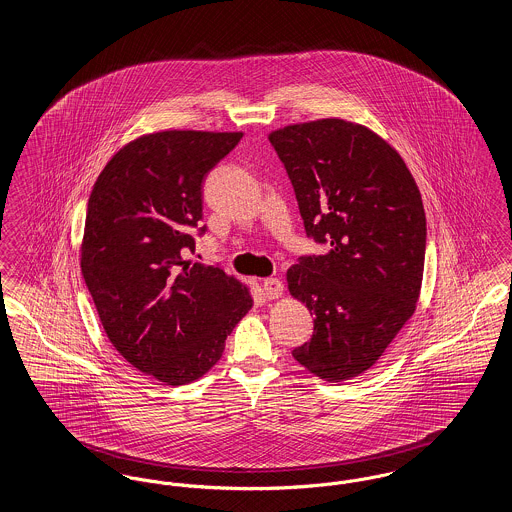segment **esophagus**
<instances>
[{
    "label": "esophagus",
    "mask_w": 512,
    "mask_h": 512,
    "mask_svg": "<svg viewBox=\"0 0 512 512\" xmlns=\"http://www.w3.org/2000/svg\"><path fill=\"white\" fill-rule=\"evenodd\" d=\"M263 292H265L268 299H276V297H280L282 292H284V286H282V282L278 278H265L263 280Z\"/></svg>",
    "instance_id": "34e87169"
}]
</instances>
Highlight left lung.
Segmentation results:
<instances>
[{
    "instance_id": "left-lung-1",
    "label": "left lung",
    "mask_w": 512,
    "mask_h": 512,
    "mask_svg": "<svg viewBox=\"0 0 512 512\" xmlns=\"http://www.w3.org/2000/svg\"><path fill=\"white\" fill-rule=\"evenodd\" d=\"M292 180L307 238L330 249L288 270L315 315L293 359L318 378L363 374L413 317L426 255V215L413 174L361 124L322 119L268 136Z\"/></svg>"
}]
</instances>
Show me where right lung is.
Masks as SVG:
<instances>
[{
    "mask_svg": "<svg viewBox=\"0 0 512 512\" xmlns=\"http://www.w3.org/2000/svg\"><path fill=\"white\" fill-rule=\"evenodd\" d=\"M242 132L165 130L122 147L88 199L80 267L109 341L147 376L182 386L222 357L253 299L219 265H190L203 182Z\"/></svg>",
    "mask_w": 512,
    "mask_h": 512,
    "instance_id": "add662e5",
    "label": "right lung"
}]
</instances>
